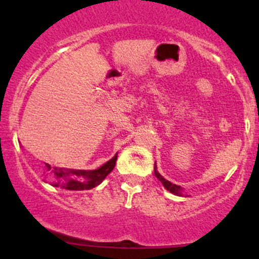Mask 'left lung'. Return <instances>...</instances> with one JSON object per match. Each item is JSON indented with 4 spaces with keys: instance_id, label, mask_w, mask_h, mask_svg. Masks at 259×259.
<instances>
[{
    "instance_id": "obj_1",
    "label": "left lung",
    "mask_w": 259,
    "mask_h": 259,
    "mask_svg": "<svg viewBox=\"0 0 259 259\" xmlns=\"http://www.w3.org/2000/svg\"><path fill=\"white\" fill-rule=\"evenodd\" d=\"M154 169H155V170H154V174H155V177H156V178H158L159 180H160L161 183H163L164 188H165L166 190H169V192H170V193H174V194H177V195H180V192H182V188H180L179 185H176V184H173V183H170V182H169V180L164 179L163 177H161L160 174H159L158 171H156V168H154Z\"/></svg>"
}]
</instances>
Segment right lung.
<instances>
[{
  "label": "right lung",
  "instance_id": "obj_1",
  "mask_svg": "<svg viewBox=\"0 0 259 259\" xmlns=\"http://www.w3.org/2000/svg\"><path fill=\"white\" fill-rule=\"evenodd\" d=\"M117 155L106 161L103 166L95 170H74V169H56L54 173L56 177V183H54L55 187H61L67 190H83L91 189L100 184L106 176L111 173L116 163ZM50 170V165L46 164Z\"/></svg>",
  "mask_w": 259,
  "mask_h": 259
}]
</instances>
